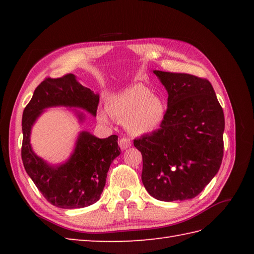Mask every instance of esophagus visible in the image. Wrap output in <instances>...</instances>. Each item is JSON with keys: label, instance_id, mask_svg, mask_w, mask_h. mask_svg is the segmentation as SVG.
I'll return each mask as SVG.
<instances>
[{"label": "esophagus", "instance_id": "34e87169", "mask_svg": "<svg viewBox=\"0 0 254 254\" xmlns=\"http://www.w3.org/2000/svg\"><path fill=\"white\" fill-rule=\"evenodd\" d=\"M119 145H120L121 149H127V148H128L132 145L131 139L128 138V137L123 136V137L120 138V141H119Z\"/></svg>", "mask_w": 254, "mask_h": 254}]
</instances>
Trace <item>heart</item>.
<instances>
[{"label": "heart", "mask_w": 254, "mask_h": 254, "mask_svg": "<svg viewBox=\"0 0 254 254\" xmlns=\"http://www.w3.org/2000/svg\"><path fill=\"white\" fill-rule=\"evenodd\" d=\"M110 116L126 124L128 132L142 135L159 127L165 116V104L142 84L134 85L109 101L108 110L99 112V119L108 122Z\"/></svg>", "instance_id": "heart-1"}]
</instances>
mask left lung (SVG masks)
<instances>
[{
    "mask_svg": "<svg viewBox=\"0 0 254 254\" xmlns=\"http://www.w3.org/2000/svg\"><path fill=\"white\" fill-rule=\"evenodd\" d=\"M154 73L168 91V108L157 131L134 139L143 157V185L159 201L193 198L222 165L223 108L206 78Z\"/></svg>",
    "mask_w": 254,
    "mask_h": 254,
    "instance_id": "left-lung-1",
    "label": "left lung"
}]
</instances>
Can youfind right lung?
<instances>
[{
    "label": "right lung",
    "mask_w": 254,
    "mask_h": 254,
    "mask_svg": "<svg viewBox=\"0 0 254 254\" xmlns=\"http://www.w3.org/2000/svg\"><path fill=\"white\" fill-rule=\"evenodd\" d=\"M99 96L77 82L73 74L47 77L37 86L23 112L21 160L25 170L48 202L60 208H82L96 203L106 185L111 163L121 154L118 135L98 138L88 132L79 134L73 155L65 164L53 167L32 152L31 126L49 107H77L96 116ZM83 120V115H78Z\"/></svg>",
    "instance_id": "obj_1"
}]
</instances>
